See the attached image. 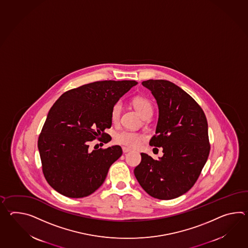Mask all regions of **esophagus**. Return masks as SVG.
<instances>
[{"mask_svg":"<svg viewBox=\"0 0 248 248\" xmlns=\"http://www.w3.org/2000/svg\"><path fill=\"white\" fill-rule=\"evenodd\" d=\"M122 149H123V152L124 153H128V152L131 151V149H129V148H126V147H123Z\"/></svg>","mask_w":248,"mask_h":248,"instance_id":"34e87169","label":"esophagus"}]
</instances>
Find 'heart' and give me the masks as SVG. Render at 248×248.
Instances as JSON below:
<instances>
[{
	"instance_id": "1",
	"label": "heart",
	"mask_w": 248,
	"mask_h": 248,
	"mask_svg": "<svg viewBox=\"0 0 248 248\" xmlns=\"http://www.w3.org/2000/svg\"><path fill=\"white\" fill-rule=\"evenodd\" d=\"M133 108L138 111L140 116L145 118H149L153 114V106L149 99L145 97L137 96L132 100ZM121 102H116L111 110V118L114 123L118 121L121 115ZM144 136L137 132L131 131H121L115 135V141L116 143L121 144L130 148H136L143 140Z\"/></svg>"
}]
</instances>
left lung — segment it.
<instances>
[{
    "mask_svg": "<svg viewBox=\"0 0 248 248\" xmlns=\"http://www.w3.org/2000/svg\"><path fill=\"white\" fill-rule=\"evenodd\" d=\"M158 106V121L150 146L163 149L155 160L141 153L134 175L144 190L158 199L176 198L197 182L210 152L204 111L190 95L166 80L142 82Z\"/></svg>",
    "mask_w": 248,
    "mask_h": 248,
    "instance_id": "1",
    "label": "left lung"
}]
</instances>
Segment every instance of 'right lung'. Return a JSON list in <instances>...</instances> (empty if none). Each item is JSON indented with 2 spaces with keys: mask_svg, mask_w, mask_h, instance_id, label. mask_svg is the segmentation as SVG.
<instances>
[{
  "mask_svg": "<svg viewBox=\"0 0 248 248\" xmlns=\"http://www.w3.org/2000/svg\"><path fill=\"white\" fill-rule=\"evenodd\" d=\"M136 81H100L62 94L51 107L38 139L44 177L67 198L87 197L104 182L111 165L122 155L120 146L89 149L112 125L111 110Z\"/></svg>",
  "mask_w": 248,
  "mask_h": 248,
  "instance_id": "add662e5",
  "label": "right lung"
}]
</instances>
